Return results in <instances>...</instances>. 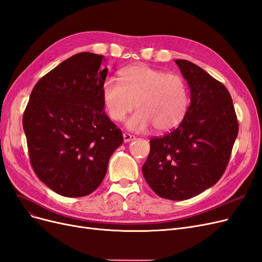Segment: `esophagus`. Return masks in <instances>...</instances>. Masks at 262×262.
<instances>
[{
  "label": "esophagus",
  "mask_w": 262,
  "mask_h": 262,
  "mask_svg": "<svg viewBox=\"0 0 262 262\" xmlns=\"http://www.w3.org/2000/svg\"><path fill=\"white\" fill-rule=\"evenodd\" d=\"M134 139H135L134 135H132L130 133H127V132L123 133V141H124V143H128L130 141H133Z\"/></svg>",
  "instance_id": "34e87169"
}]
</instances>
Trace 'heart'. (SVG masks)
I'll return each mask as SVG.
<instances>
[{
    "label": "heart",
    "instance_id": "heart-1",
    "mask_svg": "<svg viewBox=\"0 0 262 262\" xmlns=\"http://www.w3.org/2000/svg\"><path fill=\"white\" fill-rule=\"evenodd\" d=\"M102 97L108 116L117 122L139 108L127 121V128L135 132L150 125L160 132L172 130L183 121L189 106L188 88L181 76L147 65L122 69L120 81L107 78Z\"/></svg>",
    "mask_w": 262,
    "mask_h": 262
}]
</instances>
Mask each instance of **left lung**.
Wrapping results in <instances>:
<instances>
[{
    "instance_id": "1",
    "label": "left lung",
    "mask_w": 262,
    "mask_h": 262,
    "mask_svg": "<svg viewBox=\"0 0 262 262\" xmlns=\"http://www.w3.org/2000/svg\"><path fill=\"white\" fill-rule=\"evenodd\" d=\"M176 64L189 86L191 104L178 128L149 140L150 151L142 171L158 196L184 201L219 181L238 122L227 88L191 61L177 59Z\"/></svg>"
}]
</instances>
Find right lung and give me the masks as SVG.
<instances>
[{
  "label": "right lung",
  "instance_id": "add662e5",
  "mask_svg": "<svg viewBox=\"0 0 262 262\" xmlns=\"http://www.w3.org/2000/svg\"><path fill=\"white\" fill-rule=\"evenodd\" d=\"M104 56L82 52L64 60L34 85L23 117L31 166L55 193L94 192L123 137L104 112Z\"/></svg>",
  "mask_w": 262,
  "mask_h": 262
}]
</instances>
